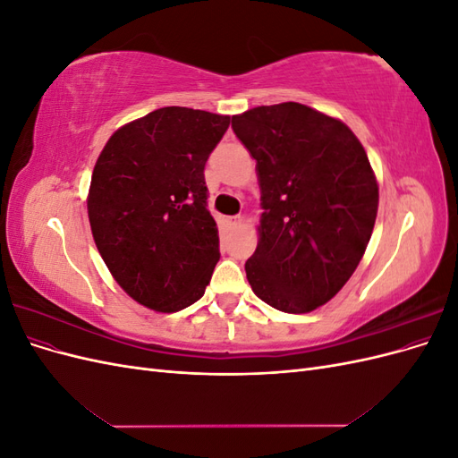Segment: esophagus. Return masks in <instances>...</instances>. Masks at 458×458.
<instances>
[{"instance_id":"34e87169","label":"esophagus","mask_w":458,"mask_h":458,"mask_svg":"<svg viewBox=\"0 0 458 458\" xmlns=\"http://www.w3.org/2000/svg\"><path fill=\"white\" fill-rule=\"evenodd\" d=\"M242 224V216H231V217H227V225L229 227H239Z\"/></svg>"}]
</instances>
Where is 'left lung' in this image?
<instances>
[{
	"mask_svg": "<svg viewBox=\"0 0 458 458\" xmlns=\"http://www.w3.org/2000/svg\"><path fill=\"white\" fill-rule=\"evenodd\" d=\"M231 126L261 189L246 279L275 310L313 311L348 283L370 241L378 183L367 152L344 122L300 103L256 106Z\"/></svg>",
	"mask_w": 458,
	"mask_h": 458,
	"instance_id": "left-lung-1",
	"label": "left lung"
}]
</instances>
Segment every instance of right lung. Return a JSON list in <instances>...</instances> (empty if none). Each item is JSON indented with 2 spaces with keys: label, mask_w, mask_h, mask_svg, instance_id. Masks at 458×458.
Instances as JSON below:
<instances>
[{
  "label": "right lung",
  "mask_w": 458,
  "mask_h": 458,
  "mask_svg": "<svg viewBox=\"0 0 458 458\" xmlns=\"http://www.w3.org/2000/svg\"><path fill=\"white\" fill-rule=\"evenodd\" d=\"M229 116L164 106L113 133L93 168L91 233L114 281L162 313L202 298L219 259L204 165Z\"/></svg>",
  "instance_id": "1"
}]
</instances>
